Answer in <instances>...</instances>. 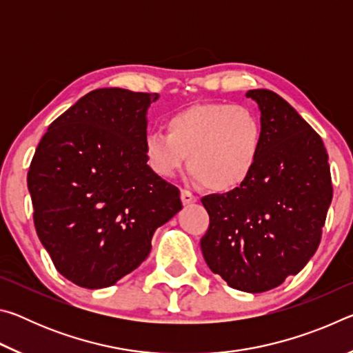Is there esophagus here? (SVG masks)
Masks as SVG:
<instances>
[{"instance_id": "esophagus-1", "label": "esophagus", "mask_w": 353, "mask_h": 353, "mask_svg": "<svg viewBox=\"0 0 353 353\" xmlns=\"http://www.w3.org/2000/svg\"><path fill=\"white\" fill-rule=\"evenodd\" d=\"M181 198H182V202L185 205H190V204H194V202H198V196L193 194L188 190L181 191Z\"/></svg>"}]
</instances>
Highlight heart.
<instances>
[{"label": "heart", "instance_id": "obj_1", "mask_svg": "<svg viewBox=\"0 0 353 353\" xmlns=\"http://www.w3.org/2000/svg\"><path fill=\"white\" fill-rule=\"evenodd\" d=\"M263 128L244 105L196 104L172 113L165 132L145 137L148 163L159 176L171 177L188 155V170L205 188L232 191L248 181L259 160Z\"/></svg>", "mask_w": 353, "mask_h": 353}]
</instances>
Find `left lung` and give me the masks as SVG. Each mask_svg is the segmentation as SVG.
<instances>
[{
  "label": "left lung",
  "mask_w": 353,
  "mask_h": 353,
  "mask_svg": "<svg viewBox=\"0 0 353 353\" xmlns=\"http://www.w3.org/2000/svg\"><path fill=\"white\" fill-rule=\"evenodd\" d=\"M246 97L261 112L259 160L241 187L201 199L210 216L201 249L232 288L265 292L314 255L333 185L324 143L305 119L271 90Z\"/></svg>",
  "instance_id": "8db88e82"
}]
</instances>
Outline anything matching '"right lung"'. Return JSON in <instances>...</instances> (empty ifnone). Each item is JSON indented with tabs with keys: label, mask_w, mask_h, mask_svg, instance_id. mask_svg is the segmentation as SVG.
<instances>
[{
	"label": "right lung",
	"mask_w": 353,
	"mask_h": 353,
	"mask_svg": "<svg viewBox=\"0 0 353 353\" xmlns=\"http://www.w3.org/2000/svg\"><path fill=\"white\" fill-rule=\"evenodd\" d=\"M157 93L99 88L54 119L28 171L34 225L56 270L88 290L137 270L181 191L149 168L146 109Z\"/></svg>",
	"instance_id": "obj_1"
}]
</instances>
